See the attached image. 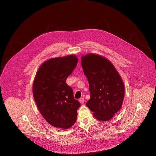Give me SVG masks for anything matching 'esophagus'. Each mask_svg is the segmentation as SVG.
I'll return each mask as SVG.
<instances>
[{"instance_id": "34e87169", "label": "esophagus", "mask_w": 156, "mask_h": 156, "mask_svg": "<svg viewBox=\"0 0 156 156\" xmlns=\"http://www.w3.org/2000/svg\"><path fill=\"white\" fill-rule=\"evenodd\" d=\"M84 99L83 98H81L79 99V102L81 103V104H83L84 103Z\"/></svg>"}]
</instances>
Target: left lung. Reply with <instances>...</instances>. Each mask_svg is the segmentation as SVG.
Returning a JSON list of instances; mask_svg holds the SVG:
<instances>
[{"label": "left lung", "instance_id": "8db88e82", "mask_svg": "<svg viewBox=\"0 0 156 156\" xmlns=\"http://www.w3.org/2000/svg\"><path fill=\"white\" fill-rule=\"evenodd\" d=\"M81 65L91 94L86 106L96 119L110 120L120 110L124 99L125 86L120 75L114 65L100 55H82Z\"/></svg>", "mask_w": 156, "mask_h": 156}]
</instances>
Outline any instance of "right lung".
<instances>
[{"mask_svg":"<svg viewBox=\"0 0 156 156\" xmlns=\"http://www.w3.org/2000/svg\"><path fill=\"white\" fill-rule=\"evenodd\" d=\"M78 61L75 55L52 58L44 62L36 74L33 85L35 102L44 119L54 127L67 129L76 120L81 104L66 80Z\"/></svg>","mask_w":156,"mask_h":156,"instance_id":"obj_1","label":"right lung"}]
</instances>
